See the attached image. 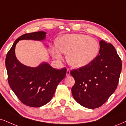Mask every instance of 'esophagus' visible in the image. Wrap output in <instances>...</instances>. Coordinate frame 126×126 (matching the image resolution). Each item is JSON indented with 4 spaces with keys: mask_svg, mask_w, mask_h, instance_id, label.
Segmentation results:
<instances>
[{
    "mask_svg": "<svg viewBox=\"0 0 126 126\" xmlns=\"http://www.w3.org/2000/svg\"><path fill=\"white\" fill-rule=\"evenodd\" d=\"M69 75H70V71H69V69H67V70H66V76L68 77Z\"/></svg>",
    "mask_w": 126,
    "mask_h": 126,
    "instance_id": "34e87169",
    "label": "esophagus"
}]
</instances>
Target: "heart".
Wrapping results in <instances>:
<instances>
[{"label":"heart","mask_w":126,"mask_h":126,"mask_svg":"<svg viewBox=\"0 0 126 126\" xmlns=\"http://www.w3.org/2000/svg\"><path fill=\"white\" fill-rule=\"evenodd\" d=\"M99 51L98 41L93 37L82 34H69L61 37L57 46L52 48V54L57 60L66 54V60L75 68L86 66L96 58Z\"/></svg>","instance_id":"obj_1"}]
</instances>
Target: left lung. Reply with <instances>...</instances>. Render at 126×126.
Here are the masks:
<instances>
[{
  "mask_svg": "<svg viewBox=\"0 0 126 126\" xmlns=\"http://www.w3.org/2000/svg\"><path fill=\"white\" fill-rule=\"evenodd\" d=\"M99 55L83 67L73 69L75 79L72 94L82 106L95 109L103 105L117 88L122 60L111 44L100 41Z\"/></svg>",
  "mask_w": 126,
  "mask_h": 126,
  "instance_id": "8db88e82",
  "label": "left lung"
}]
</instances>
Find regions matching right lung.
I'll return each instance as SVG.
<instances>
[{
	"label": "right lung",
	"instance_id": "1",
	"mask_svg": "<svg viewBox=\"0 0 126 126\" xmlns=\"http://www.w3.org/2000/svg\"><path fill=\"white\" fill-rule=\"evenodd\" d=\"M46 34L44 32H37L21 35L13 43L6 57L9 86L21 103L34 108L44 106L51 100L59 83L65 77L66 69H54L47 63L35 68L24 65L16 57L15 47L19 40L41 41Z\"/></svg>",
	"mask_w": 126,
	"mask_h": 126
}]
</instances>
